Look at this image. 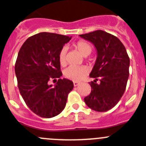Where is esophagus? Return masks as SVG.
<instances>
[{
    "instance_id": "1",
    "label": "esophagus",
    "mask_w": 146,
    "mask_h": 146,
    "mask_svg": "<svg viewBox=\"0 0 146 146\" xmlns=\"http://www.w3.org/2000/svg\"><path fill=\"white\" fill-rule=\"evenodd\" d=\"M73 85H74V86H77L78 85H79V83L77 82V81H73Z\"/></svg>"
}]
</instances>
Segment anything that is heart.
<instances>
[{
    "mask_svg": "<svg viewBox=\"0 0 146 146\" xmlns=\"http://www.w3.org/2000/svg\"><path fill=\"white\" fill-rule=\"evenodd\" d=\"M73 46L84 57H86L90 54L92 51V46L85 40H78L75 43ZM66 48H62L59 53V62L61 65H65L66 63ZM86 74V69L83 66H70L66 68L64 72V75L66 78L74 81H81Z\"/></svg>",
    "mask_w": 146,
    "mask_h": 146,
    "instance_id": "obj_1",
    "label": "heart"
}]
</instances>
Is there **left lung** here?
<instances>
[{
    "instance_id": "left-lung-1",
    "label": "left lung",
    "mask_w": 146,
    "mask_h": 146,
    "mask_svg": "<svg viewBox=\"0 0 146 146\" xmlns=\"http://www.w3.org/2000/svg\"><path fill=\"white\" fill-rule=\"evenodd\" d=\"M79 36L92 43L97 50L95 64L89 74L95 79L89 83L91 93L84 102L94 111L105 112L117 104L124 94L129 74V58L121 40L111 34L96 31Z\"/></svg>"
}]
</instances>
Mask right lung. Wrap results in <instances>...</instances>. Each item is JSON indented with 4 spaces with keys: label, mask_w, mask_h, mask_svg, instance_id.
<instances>
[{
    "label": "right lung",
    "mask_w": 146,
    "mask_h": 146,
    "mask_svg": "<svg viewBox=\"0 0 146 146\" xmlns=\"http://www.w3.org/2000/svg\"><path fill=\"white\" fill-rule=\"evenodd\" d=\"M71 37L40 33L28 38L19 49L15 64L18 88L26 105L36 115L52 118L65 108L73 83L61 79L59 53ZM59 78L54 87L51 78Z\"/></svg>",
    "instance_id": "add662e5"
}]
</instances>
